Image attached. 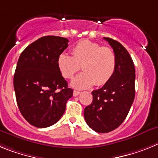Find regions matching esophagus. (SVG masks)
I'll return each instance as SVG.
<instances>
[{
	"instance_id": "esophagus-1",
	"label": "esophagus",
	"mask_w": 158,
	"mask_h": 158,
	"mask_svg": "<svg viewBox=\"0 0 158 158\" xmlns=\"http://www.w3.org/2000/svg\"><path fill=\"white\" fill-rule=\"evenodd\" d=\"M80 93H81L80 91H78V90H74L73 95H74V96H78L79 94H80Z\"/></svg>"
}]
</instances>
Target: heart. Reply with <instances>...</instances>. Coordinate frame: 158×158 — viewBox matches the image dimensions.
Returning a JSON list of instances; mask_svg holds the SVG:
<instances>
[{"instance_id":"heart-1","label":"heart","mask_w":158,"mask_h":158,"mask_svg":"<svg viewBox=\"0 0 158 158\" xmlns=\"http://www.w3.org/2000/svg\"><path fill=\"white\" fill-rule=\"evenodd\" d=\"M71 54L62 52L57 59L60 73L66 79H71L80 68L83 72L71 80V86L76 89H85L95 83L102 86L111 79L116 68V56L109 47L88 40L78 42L71 49Z\"/></svg>"}]
</instances>
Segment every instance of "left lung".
Masks as SVG:
<instances>
[{
  "instance_id": "left-lung-1",
  "label": "left lung",
  "mask_w": 158,
  "mask_h": 158,
  "mask_svg": "<svg viewBox=\"0 0 158 158\" xmlns=\"http://www.w3.org/2000/svg\"><path fill=\"white\" fill-rule=\"evenodd\" d=\"M116 56V68L102 88L93 90V101L84 110L90 128L98 133L115 130L127 118L135 96V68L132 58L119 42L104 37Z\"/></svg>"
}]
</instances>
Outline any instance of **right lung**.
Wrapping results in <instances>:
<instances>
[{
	"label": "right lung",
	"mask_w": 158,
	"mask_h": 158,
	"mask_svg": "<svg viewBox=\"0 0 158 158\" xmlns=\"http://www.w3.org/2000/svg\"><path fill=\"white\" fill-rule=\"evenodd\" d=\"M68 42L60 36H43L19 57L13 79L16 102L23 117L38 128L57 123L73 95L57 66L58 56Z\"/></svg>",
	"instance_id": "1"
}]
</instances>
